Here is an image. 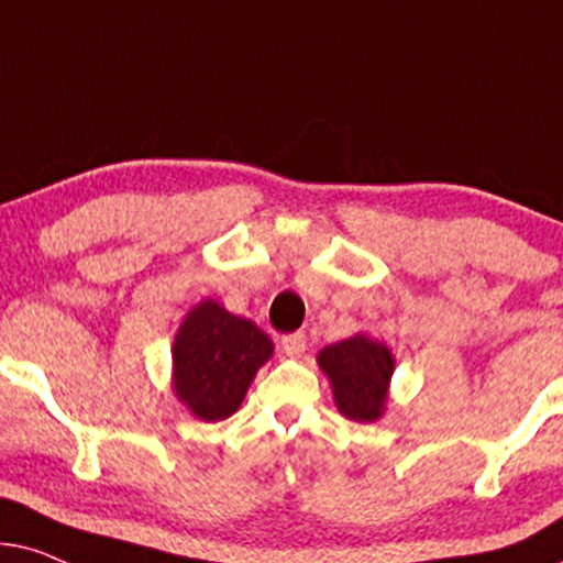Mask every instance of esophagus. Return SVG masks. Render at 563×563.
I'll return each mask as SVG.
<instances>
[{
    "label": "esophagus",
    "mask_w": 563,
    "mask_h": 563,
    "mask_svg": "<svg viewBox=\"0 0 563 563\" xmlns=\"http://www.w3.org/2000/svg\"><path fill=\"white\" fill-rule=\"evenodd\" d=\"M283 350H286V355L290 357H298L301 352L306 350V334L303 332H296V334H286L283 336Z\"/></svg>",
    "instance_id": "1"
}]
</instances>
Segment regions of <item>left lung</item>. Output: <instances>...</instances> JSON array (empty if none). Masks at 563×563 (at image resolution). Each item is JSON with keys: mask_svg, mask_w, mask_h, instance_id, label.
<instances>
[{"mask_svg": "<svg viewBox=\"0 0 563 563\" xmlns=\"http://www.w3.org/2000/svg\"><path fill=\"white\" fill-rule=\"evenodd\" d=\"M317 363L332 386L342 417L352 422H378L386 415L388 388L396 371V360L386 342L357 332L321 350Z\"/></svg>", "mask_w": 563, "mask_h": 563, "instance_id": "1", "label": "left lung"}]
</instances>
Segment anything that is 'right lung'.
<instances>
[{"label":"right lung","mask_w":563,"mask_h":563,"mask_svg":"<svg viewBox=\"0 0 563 563\" xmlns=\"http://www.w3.org/2000/svg\"><path fill=\"white\" fill-rule=\"evenodd\" d=\"M273 352V340L254 321L203 298L185 313L172 340V391L192 417L221 422L242 407Z\"/></svg>","instance_id":"right-lung-1"}]
</instances>
